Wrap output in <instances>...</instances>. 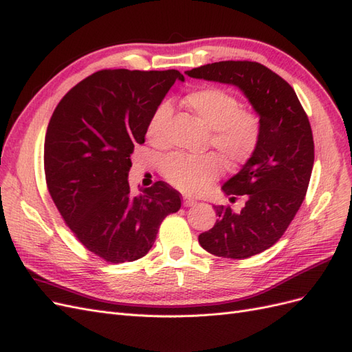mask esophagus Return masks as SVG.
<instances>
[{"mask_svg": "<svg viewBox=\"0 0 352 352\" xmlns=\"http://www.w3.org/2000/svg\"><path fill=\"white\" fill-rule=\"evenodd\" d=\"M197 204V201L192 199V198H184V207H192Z\"/></svg>", "mask_w": 352, "mask_h": 352, "instance_id": "34e87169", "label": "esophagus"}]
</instances>
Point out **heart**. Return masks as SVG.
<instances>
[{
  "label": "heart",
  "instance_id": "obj_1",
  "mask_svg": "<svg viewBox=\"0 0 352 352\" xmlns=\"http://www.w3.org/2000/svg\"><path fill=\"white\" fill-rule=\"evenodd\" d=\"M184 104L210 131V144L229 167H236L254 154L261 135L260 117L241 109V102L229 91L206 87L189 92ZM172 105L160 102L150 117L146 136L155 144L163 142L166 123ZM221 167L214 155L189 157L176 154L164 166V176L173 186L188 194L206 189L220 176Z\"/></svg>",
  "mask_w": 352,
  "mask_h": 352
}]
</instances>
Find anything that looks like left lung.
Returning a JSON list of instances; mask_svg holds the SVG:
<instances>
[{
    "label": "left lung",
    "mask_w": 352,
    "mask_h": 352,
    "mask_svg": "<svg viewBox=\"0 0 352 352\" xmlns=\"http://www.w3.org/2000/svg\"><path fill=\"white\" fill-rule=\"evenodd\" d=\"M186 74L239 88L260 117L257 148L221 186L230 201L243 195L245 207L216 206V225L198 236L217 257H252L279 241L302 204L314 164L310 122L291 85L260 63L219 61Z\"/></svg>",
    "instance_id": "1"
}]
</instances>
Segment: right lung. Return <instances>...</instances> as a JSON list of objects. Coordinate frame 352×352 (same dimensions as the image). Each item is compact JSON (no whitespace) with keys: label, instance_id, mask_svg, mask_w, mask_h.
<instances>
[{"label":"right lung","instance_id":"1","mask_svg":"<svg viewBox=\"0 0 352 352\" xmlns=\"http://www.w3.org/2000/svg\"><path fill=\"white\" fill-rule=\"evenodd\" d=\"M176 80H185L177 70H100L52 113L44 148L50 195L76 238L105 261L144 257L164 217L180 208L179 192L162 180L140 195L127 182L133 148Z\"/></svg>","mask_w":352,"mask_h":352}]
</instances>
